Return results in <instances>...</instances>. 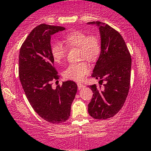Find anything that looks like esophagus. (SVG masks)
I'll list each match as a JSON object with an SVG mask.
<instances>
[{"label": "esophagus", "instance_id": "esophagus-1", "mask_svg": "<svg viewBox=\"0 0 151 151\" xmlns=\"http://www.w3.org/2000/svg\"><path fill=\"white\" fill-rule=\"evenodd\" d=\"M86 87V86H84V85L81 84V83H78V89H81V88H83Z\"/></svg>", "mask_w": 151, "mask_h": 151}]
</instances>
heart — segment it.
Here are the masks:
<instances>
[{
	"instance_id": "1",
	"label": "heart",
	"mask_w": 151,
	"mask_h": 151,
	"mask_svg": "<svg viewBox=\"0 0 151 151\" xmlns=\"http://www.w3.org/2000/svg\"><path fill=\"white\" fill-rule=\"evenodd\" d=\"M63 43L68 48H78L79 58H86L90 62L98 60L101 52V44L99 39L93 35H88L81 30L70 32L64 36ZM52 57L54 61L60 63L65 59L67 48L60 42L52 44L50 48ZM91 68L86 61L71 63L64 70L63 76L69 80L81 81L89 73Z\"/></svg>"
}]
</instances>
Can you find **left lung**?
<instances>
[{
  "label": "left lung",
  "mask_w": 151,
  "mask_h": 151,
  "mask_svg": "<svg viewBox=\"0 0 151 151\" xmlns=\"http://www.w3.org/2000/svg\"><path fill=\"white\" fill-rule=\"evenodd\" d=\"M96 25L101 36V52L95 65L93 78L106 81L104 88L90 86L93 95L88 104V113L95 119L114 116L123 107L128 94L131 71V57L121 35L108 24L100 21ZM102 84V83H101Z\"/></svg>",
  "instance_id": "obj_1"
}]
</instances>
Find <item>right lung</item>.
<instances>
[{
    "label": "right lung",
    "mask_w": 151,
    "mask_h": 151,
    "mask_svg": "<svg viewBox=\"0 0 151 151\" xmlns=\"http://www.w3.org/2000/svg\"><path fill=\"white\" fill-rule=\"evenodd\" d=\"M65 29L39 25L30 32L20 50L19 78L25 96L38 116L51 123L68 119L78 89L72 81L52 88L51 81L58 79V76L50 52L51 35Z\"/></svg>",
    "instance_id": "right-lung-1"
}]
</instances>
